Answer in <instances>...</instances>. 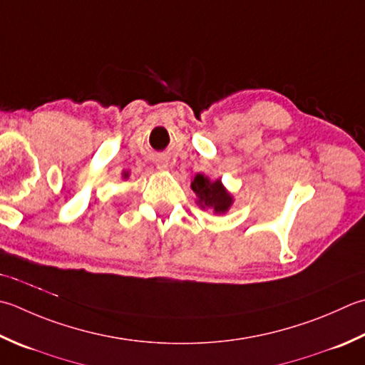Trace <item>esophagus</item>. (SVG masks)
I'll return each mask as SVG.
<instances>
[{
    "mask_svg": "<svg viewBox=\"0 0 365 365\" xmlns=\"http://www.w3.org/2000/svg\"><path fill=\"white\" fill-rule=\"evenodd\" d=\"M156 168L161 169V170H166L169 168V163L168 161H158V163H156Z\"/></svg>",
    "mask_w": 365,
    "mask_h": 365,
    "instance_id": "esophagus-1",
    "label": "esophagus"
}]
</instances>
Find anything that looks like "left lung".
Masks as SVG:
<instances>
[{"instance_id":"left-lung-1","label":"left lung","mask_w":365,"mask_h":365,"mask_svg":"<svg viewBox=\"0 0 365 365\" xmlns=\"http://www.w3.org/2000/svg\"><path fill=\"white\" fill-rule=\"evenodd\" d=\"M191 190L196 192V204L202 210L212 209L217 215L230 212L234 204V197L221 182V178L212 180L205 174H196L191 180Z\"/></svg>"}]
</instances>
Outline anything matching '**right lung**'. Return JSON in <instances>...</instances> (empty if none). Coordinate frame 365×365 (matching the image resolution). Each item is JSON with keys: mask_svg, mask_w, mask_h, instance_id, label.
<instances>
[{"mask_svg": "<svg viewBox=\"0 0 365 365\" xmlns=\"http://www.w3.org/2000/svg\"><path fill=\"white\" fill-rule=\"evenodd\" d=\"M121 177H123V178H125V180H126V178H128V177H130V173H126V170H123V174H121Z\"/></svg>", "mask_w": 365, "mask_h": 365, "instance_id": "obj_1", "label": "right lung"}]
</instances>
